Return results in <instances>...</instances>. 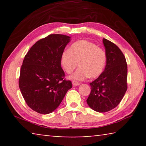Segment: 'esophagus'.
<instances>
[{
    "label": "esophagus",
    "mask_w": 146,
    "mask_h": 146,
    "mask_svg": "<svg viewBox=\"0 0 146 146\" xmlns=\"http://www.w3.org/2000/svg\"><path fill=\"white\" fill-rule=\"evenodd\" d=\"M72 84H73V86H79V85L80 84V83L78 82H76V81H73Z\"/></svg>",
    "instance_id": "34e87169"
}]
</instances>
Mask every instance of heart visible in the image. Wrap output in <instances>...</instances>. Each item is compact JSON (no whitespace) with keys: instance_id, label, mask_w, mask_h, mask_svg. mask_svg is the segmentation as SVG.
Masks as SVG:
<instances>
[{"instance_id":"1","label":"heart","mask_w":146,"mask_h":146,"mask_svg":"<svg viewBox=\"0 0 146 146\" xmlns=\"http://www.w3.org/2000/svg\"><path fill=\"white\" fill-rule=\"evenodd\" d=\"M106 62L105 51L86 40L74 42L69 50L64 51L60 56L61 65L68 74L72 73L79 64L80 68L70 76L75 80L99 76L104 70Z\"/></svg>"}]
</instances>
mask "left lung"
<instances>
[{
  "mask_svg": "<svg viewBox=\"0 0 146 146\" xmlns=\"http://www.w3.org/2000/svg\"><path fill=\"white\" fill-rule=\"evenodd\" d=\"M107 56L104 71L90 83L91 91L87 104L95 111L105 113L119 104L126 92L127 66L119 48L114 43L103 38Z\"/></svg>",
  "mask_w": 146,
  "mask_h": 146,
  "instance_id": "8db88e82",
  "label": "left lung"
}]
</instances>
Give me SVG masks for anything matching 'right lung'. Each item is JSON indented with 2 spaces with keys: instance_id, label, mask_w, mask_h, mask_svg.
Returning <instances> with one entry per match:
<instances>
[{
  "instance_id": "obj_1",
  "label": "right lung",
  "mask_w": 146,
  "mask_h": 146,
  "mask_svg": "<svg viewBox=\"0 0 146 146\" xmlns=\"http://www.w3.org/2000/svg\"><path fill=\"white\" fill-rule=\"evenodd\" d=\"M71 37L51 34L36 42L24 57L19 85L31 110L49 114L58 107L67 91L72 88L64 79L60 56Z\"/></svg>"
}]
</instances>
